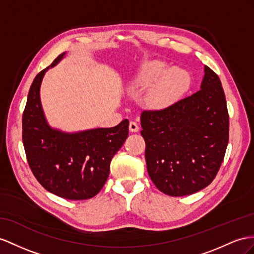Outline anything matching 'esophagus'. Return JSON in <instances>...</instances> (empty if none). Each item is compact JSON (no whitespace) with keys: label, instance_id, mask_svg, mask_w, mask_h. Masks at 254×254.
<instances>
[{"label":"esophagus","instance_id":"esophagus-1","mask_svg":"<svg viewBox=\"0 0 254 254\" xmlns=\"http://www.w3.org/2000/svg\"><path fill=\"white\" fill-rule=\"evenodd\" d=\"M128 128H129V131L133 132V133H135V132H138V131H139V127H138V125H137V123H136V122H134V121H131V122H129Z\"/></svg>","mask_w":254,"mask_h":254}]
</instances>
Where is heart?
<instances>
[{
	"instance_id": "b5f03b06",
	"label": "heart",
	"mask_w": 254,
	"mask_h": 254,
	"mask_svg": "<svg viewBox=\"0 0 254 254\" xmlns=\"http://www.w3.org/2000/svg\"><path fill=\"white\" fill-rule=\"evenodd\" d=\"M190 77L187 71L153 60L146 63L129 81V91H146L145 105L155 110L165 109L176 103L189 88Z\"/></svg>"
}]
</instances>
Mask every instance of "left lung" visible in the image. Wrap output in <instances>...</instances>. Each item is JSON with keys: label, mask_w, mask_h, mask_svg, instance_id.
Wrapping results in <instances>:
<instances>
[{"label": "left lung", "mask_w": 254, "mask_h": 254, "mask_svg": "<svg viewBox=\"0 0 254 254\" xmlns=\"http://www.w3.org/2000/svg\"><path fill=\"white\" fill-rule=\"evenodd\" d=\"M149 176L158 189L184 196L216 177L229 142V113L218 75L204 66L200 90L140 116Z\"/></svg>", "instance_id": "obj_1"}]
</instances>
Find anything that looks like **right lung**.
I'll return each mask as SVG.
<instances>
[{"label": "right lung", "instance_id": "right-lung-1", "mask_svg": "<svg viewBox=\"0 0 254 254\" xmlns=\"http://www.w3.org/2000/svg\"><path fill=\"white\" fill-rule=\"evenodd\" d=\"M66 55H60L32 82L22 116V141L31 171L45 189L66 199H88L105 185L110 162L128 135V120L78 132L49 125L41 101L42 81Z\"/></svg>", "mask_w": 254, "mask_h": 254}]
</instances>
